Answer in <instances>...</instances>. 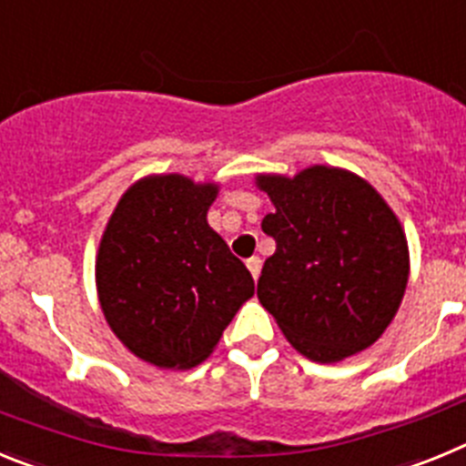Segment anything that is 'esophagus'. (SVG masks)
<instances>
[{
    "label": "esophagus",
    "mask_w": 466,
    "mask_h": 466,
    "mask_svg": "<svg viewBox=\"0 0 466 466\" xmlns=\"http://www.w3.org/2000/svg\"><path fill=\"white\" fill-rule=\"evenodd\" d=\"M247 268H249V273H252L254 279H258V273H261V258L258 257L247 258Z\"/></svg>",
    "instance_id": "1"
}]
</instances>
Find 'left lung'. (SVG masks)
Listing matches in <instances>:
<instances>
[{
  "mask_svg": "<svg viewBox=\"0 0 466 466\" xmlns=\"http://www.w3.org/2000/svg\"><path fill=\"white\" fill-rule=\"evenodd\" d=\"M275 212L261 228L275 240L257 296L284 339L312 361H340L371 348L401 306L409 242L371 184L340 167L294 177L257 175Z\"/></svg>",
  "mask_w": 466,
  "mask_h": 466,
  "instance_id": "left-lung-1",
  "label": "left lung"
}]
</instances>
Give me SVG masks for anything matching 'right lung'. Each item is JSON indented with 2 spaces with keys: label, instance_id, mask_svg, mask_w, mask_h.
<instances>
[{
  "label": "right lung",
  "instance_id": "right-lung-1",
  "mask_svg": "<svg viewBox=\"0 0 466 466\" xmlns=\"http://www.w3.org/2000/svg\"><path fill=\"white\" fill-rule=\"evenodd\" d=\"M217 193V184L184 175L144 177L102 233L95 282L106 324L135 357L160 369L208 360L254 296L252 273L208 224Z\"/></svg>",
  "mask_w": 466,
  "mask_h": 466
}]
</instances>
